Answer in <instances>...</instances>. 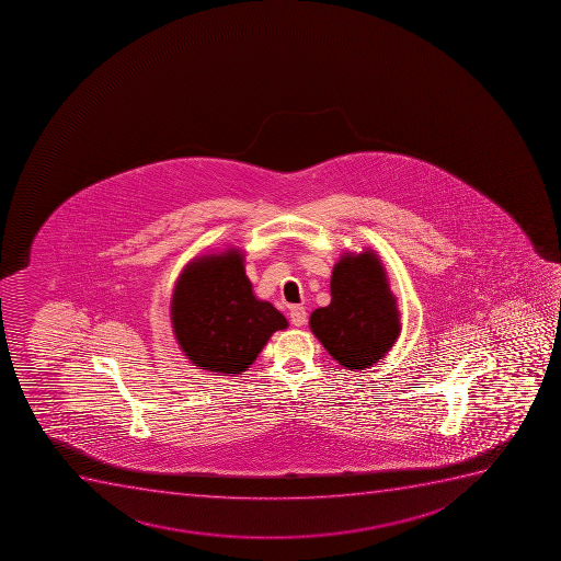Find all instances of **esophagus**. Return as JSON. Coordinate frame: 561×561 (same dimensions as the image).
<instances>
[{
	"label": "esophagus",
	"mask_w": 561,
	"mask_h": 561,
	"mask_svg": "<svg viewBox=\"0 0 561 561\" xmlns=\"http://www.w3.org/2000/svg\"><path fill=\"white\" fill-rule=\"evenodd\" d=\"M290 322L295 323L296 328H301V325H306L307 322V311L301 306L290 307Z\"/></svg>",
	"instance_id": "34e87169"
}]
</instances>
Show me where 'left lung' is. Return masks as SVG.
I'll use <instances>...</instances> for the list:
<instances>
[{
    "mask_svg": "<svg viewBox=\"0 0 561 561\" xmlns=\"http://www.w3.org/2000/svg\"><path fill=\"white\" fill-rule=\"evenodd\" d=\"M311 331L351 371L382 360L399 339V309L382 263L371 250L342 255L331 276V304L312 312Z\"/></svg>",
    "mask_w": 561,
    "mask_h": 561,
    "instance_id": "obj_1",
    "label": "left lung"
}]
</instances>
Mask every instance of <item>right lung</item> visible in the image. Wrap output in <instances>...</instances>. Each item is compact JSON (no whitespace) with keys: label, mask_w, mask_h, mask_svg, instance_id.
<instances>
[{"label":"right lung","mask_w":561,"mask_h":561,"mask_svg":"<svg viewBox=\"0 0 561 561\" xmlns=\"http://www.w3.org/2000/svg\"><path fill=\"white\" fill-rule=\"evenodd\" d=\"M173 334L184 355L201 369L241 375L272 333L287 320L252 293L243 254L230 249L199 255L179 276L172 296Z\"/></svg>","instance_id":"1"}]
</instances>
